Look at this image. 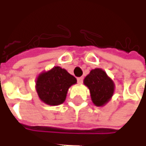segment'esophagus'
<instances>
[{
	"label": "esophagus",
	"mask_w": 146,
	"mask_h": 146,
	"mask_svg": "<svg viewBox=\"0 0 146 146\" xmlns=\"http://www.w3.org/2000/svg\"><path fill=\"white\" fill-rule=\"evenodd\" d=\"M83 80H84V78L83 77H79V78H77V83L78 84H82L83 83Z\"/></svg>",
	"instance_id": "1"
}]
</instances>
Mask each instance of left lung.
<instances>
[{"label": "left lung", "instance_id": "obj_1", "mask_svg": "<svg viewBox=\"0 0 146 146\" xmlns=\"http://www.w3.org/2000/svg\"><path fill=\"white\" fill-rule=\"evenodd\" d=\"M84 84L88 88L92 102L96 106H104L113 97L115 84L102 69L91 70L84 80Z\"/></svg>", "mask_w": 146, "mask_h": 146}]
</instances>
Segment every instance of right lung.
Masks as SVG:
<instances>
[{
  "mask_svg": "<svg viewBox=\"0 0 146 146\" xmlns=\"http://www.w3.org/2000/svg\"><path fill=\"white\" fill-rule=\"evenodd\" d=\"M76 84V79L65 69L54 66L38 75L36 80V91L39 98L49 106L62 104L70 87Z\"/></svg>",
  "mask_w": 146,
  "mask_h": 146,
  "instance_id": "add662e5",
  "label": "right lung"
}]
</instances>
